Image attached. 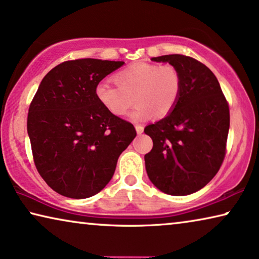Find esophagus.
I'll use <instances>...</instances> for the list:
<instances>
[{
    "instance_id": "1",
    "label": "esophagus",
    "mask_w": 259,
    "mask_h": 259,
    "mask_svg": "<svg viewBox=\"0 0 259 259\" xmlns=\"http://www.w3.org/2000/svg\"><path fill=\"white\" fill-rule=\"evenodd\" d=\"M135 128H136L137 134H142L143 130H144V128H143V125H141V124H136V125H135Z\"/></svg>"
}]
</instances>
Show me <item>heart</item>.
Masks as SVG:
<instances>
[{
	"label": "heart",
	"mask_w": 259,
	"mask_h": 259,
	"mask_svg": "<svg viewBox=\"0 0 259 259\" xmlns=\"http://www.w3.org/2000/svg\"><path fill=\"white\" fill-rule=\"evenodd\" d=\"M116 86L100 82L95 88L98 101L115 116H123L133 106V119H142L153 115L166 116L178 102L181 91V76L173 65L135 63L114 75Z\"/></svg>",
	"instance_id": "heart-1"
}]
</instances>
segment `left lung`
<instances>
[{
	"mask_svg": "<svg viewBox=\"0 0 259 259\" xmlns=\"http://www.w3.org/2000/svg\"><path fill=\"white\" fill-rule=\"evenodd\" d=\"M178 69L181 91L166 117L145 126L152 138L144 156L152 184L169 195H188L214 178L223 163L230 124L229 105L214 73L192 57L152 58Z\"/></svg>",
	"mask_w": 259,
	"mask_h": 259,
	"instance_id": "left-lung-1",
	"label": "left lung"
}]
</instances>
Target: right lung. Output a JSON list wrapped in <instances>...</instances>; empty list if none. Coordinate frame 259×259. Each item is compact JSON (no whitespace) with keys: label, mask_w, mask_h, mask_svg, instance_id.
Instances as JSON below:
<instances>
[{"label":"right lung","mask_w":259,"mask_h":259,"mask_svg":"<svg viewBox=\"0 0 259 259\" xmlns=\"http://www.w3.org/2000/svg\"><path fill=\"white\" fill-rule=\"evenodd\" d=\"M124 65L83 58L64 61L44 76L30 103L28 134L34 165L59 194L84 199L113 178L117 159L135 137L130 122L95 96L100 81Z\"/></svg>","instance_id":"1"}]
</instances>
